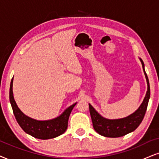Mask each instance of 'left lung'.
Returning <instances> with one entry per match:
<instances>
[{"label":"left lung","instance_id":"1","mask_svg":"<svg viewBox=\"0 0 159 159\" xmlns=\"http://www.w3.org/2000/svg\"><path fill=\"white\" fill-rule=\"evenodd\" d=\"M139 60L142 63L144 75L146 78L148 90H147L145 97L142 104L134 113L124 118L110 120L102 116L94 109L93 106L89 103V112L93 128L100 135L111 138L123 136L135 130L143 120L150 97V89L149 80L144 70V64L142 59L139 58Z\"/></svg>","mask_w":159,"mask_h":159}]
</instances>
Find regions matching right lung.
I'll list each match as a JSON object with an SVG mask.
<instances>
[{
	"label": "right lung",
	"mask_w": 159,
	"mask_h": 159,
	"mask_svg": "<svg viewBox=\"0 0 159 159\" xmlns=\"http://www.w3.org/2000/svg\"><path fill=\"white\" fill-rule=\"evenodd\" d=\"M13 78L10 84L9 101L17 122L26 134L39 139H49L56 138L66 131L68 120L72 110L76 103L73 104L57 117L48 120H37L26 116L18 108L13 95Z\"/></svg>",
	"instance_id": "add662e5"
}]
</instances>
